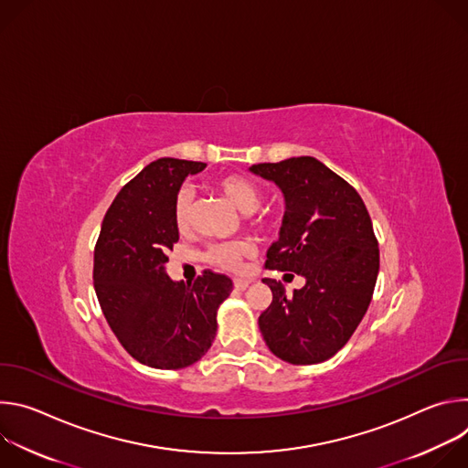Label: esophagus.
<instances>
[{
	"label": "esophagus",
	"mask_w": 468,
	"mask_h": 468,
	"mask_svg": "<svg viewBox=\"0 0 468 468\" xmlns=\"http://www.w3.org/2000/svg\"><path fill=\"white\" fill-rule=\"evenodd\" d=\"M233 283H235V287H237L239 291H244V289L250 285V282H248V280H244V278H235V280H233Z\"/></svg>",
	"instance_id": "1"
}]
</instances>
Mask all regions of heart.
Returning a JSON list of instances; mask_svg holds the SVG:
<instances>
[{
  "mask_svg": "<svg viewBox=\"0 0 468 468\" xmlns=\"http://www.w3.org/2000/svg\"><path fill=\"white\" fill-rule=\"evenodd\" d=\"M213 185L242 213H253L261 206V199H262L261 188L251 179H248L240 174L218 176V177H215ZM192 213H194L192 190L183 186L176 192V197H174V222L179 231H186L190 228ZM248 217L255 224L262 222L261 218L259 220L253 218V215H248ZM250 253H251V244L246 240L218 242V244H213L206 251V261L209 264L218 266V269H222V271L237 272L242 269V261Z\"/></svg>",
  "mask_w": 468,
  "mask_h": 468,
  "instance_id": "b5f03b06",
  "label": "heart"
}]
</instances>
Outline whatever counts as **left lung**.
<instances>
[{"label": "left lung", "instance_id": "1", "mask_svg": "<svg viewBox=\"0 0 468 468\" xmlns=\"http://www.w3.org/2000/svg\"><path fill=\"white\" fill-rule=\"evenodd\" d=\"M250 170L274 181L287 206L264 269L305 278L292 296L280 282L262 280L272 291V303L259 316L262 339L287 363H322L350 341L374 294L379 248L370 215L357 190L314 157Z\"/></svg>", "mask_w": 468, "mask_h": 468}]
</instances>
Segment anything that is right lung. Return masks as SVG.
Here are the masks:
<instances>
[{"label":"right lung","mask_w":468,"mask_h":468,"mask_svg":"<svg viewBox=\"0 0 468 468\" xmlns=\"http://www.w3.org/2000/svg\"><path fill=\"white\" fill-rule=\"evenodd\" d=\"M207 165L163 157L122 186L101 222L94 248L100 307L131 357L177 370L202 359L217 335V309L233 282L204 271L194 283L165 274L179 240L174 197L188 174Z\"/></svg>","instance_id":"add662e5"}]
</instances>
